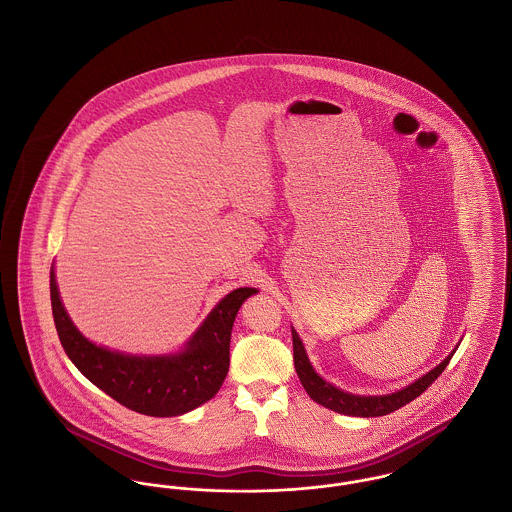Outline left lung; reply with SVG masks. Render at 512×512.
<instances>
[{
	"label": "left lung",
	"mask_w": 512,
	"mask_h": 512,
	"mask_svg": "<svg viewBox=\"0 0 512 512\" xmlns=\"http://www.w3.org/2000/svg\"><path fill=\"white\" fill-rule=\"evenodd\" d=\"M453 354H455V350L439 366H435L431 372H428L426 376L416 379L414 383H410L408 387H404L397 393L379 395V397H364V395L345 393V391L337 389L335 385L327 383L325 379L318 376L314 372L308 356H306V350H304V345H302L298 333L293 329V358H295V370L302 387L306 389V393L310 395L312 401L322 404L329 410H335L339 414H347V416L372 418V416H385V414H391V412L399 410L404 404L420 397L430 387L431 383L441 376V372L451 362Z\"/></svg>",
	"instance_id": "8db88e82"
}]
</instances>
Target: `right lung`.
I'll return each mask as SVG.
<instances>
[{
    "label": "right lung",
    "instance_id": "add662e5",
    "mask_svg": "<svg viewBox=\"0 0 512 512\" xmlns=\"http://www.w3.org/2000/svg\"><path fill=\"white\" fill-rule=\"evenodd\" d=\"M254 293L258 291L241 287L221 298L181 352L133 356L90 343L67 316L54 268L50 273L55 329L71 362L117 403L158 418L185 414L216 395L229 372L235 316L244 300Z\"/></svg>",
    "mask_w": 512,
    "mask_h": 512
}]
</instances>
